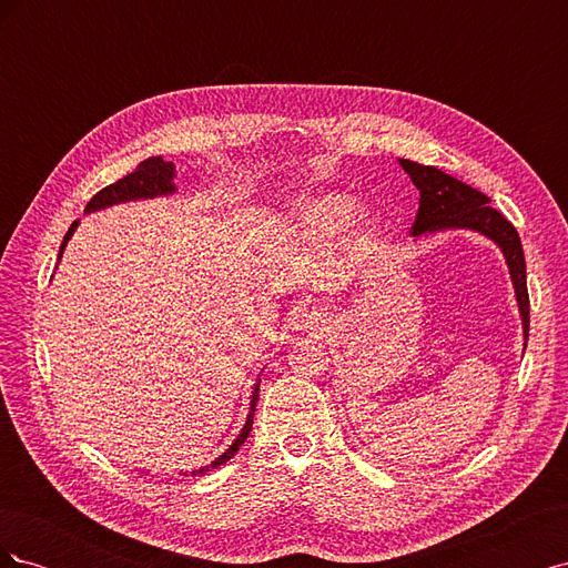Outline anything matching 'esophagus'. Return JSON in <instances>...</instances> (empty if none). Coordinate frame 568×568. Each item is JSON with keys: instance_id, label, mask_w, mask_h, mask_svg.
<instances>
[{"instance_id": "esophagus-1", "label": "esophagus", "mask_w": 568, "mask_h": 568, "mask_svg": "<svg viewBox=\"0 0 568 568\" xmlns=\"http://www.w3.org/2000/svg\"><path fill=\"white\" fill-rule=\"evenodd\" d=\"M332 317L326 315V311L317 303H303L298 307H294L291 313V324L294 329H303V332H313V334H322L324 329H329Z\"/></svg>"}]
</instances>
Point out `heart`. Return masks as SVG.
I'll return each instance as SVG.
<instances>
[{
    "mask_svg": "<svg viewBox=\"0 0 568 568\" xmlns=\"http://www.w3.org/2000/svg\"><path fill=\"white\" fill-rule=\"evenodd\" d=\"M355 213V201L348 194L341 192H324L307 196L296 203L291 213V232L296 234L298 242L324 246L332 244L348 227V222ZM369 220V213H363Z\"/></svg>",
    "mask_w": 568,
    "mask_h": 568,
    "instance_id": "b5f03b06",
    "label": "heart"
}]
</instances>
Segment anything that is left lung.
Instances as JSON below:
<instances>
[{
    "label": "left lung",
    "mask_w": 568,
    "mask_h": 568,
    "mask_svg": "<svg viewBox=\"0 0 568 568\" xmlns=\"http://www.w3.org/2000/svg\"><path fill=\"white\" fill-rule=\"evenodd\" d=\"M409 180L419 189V211L412 225V236H428L448 230H469L484 234L503 251L509 267V277L517 296L521 326H524V348L528 343V288H526V261L519 232L511 222L490 205V199L478 189L459 182L453 175H445L434 165H422L407 159H398Z\"/></svg>",
    "instance_id": "left-lung-1"
}]
</instances>
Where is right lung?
Wrapping results in <instances>:
<instances>
[{"label":"right lung","mask_w":568,"mask_h":568,"mask_svg":"<svg viewBox=\"0 0 568 568\" xmlns=\"http://www.w3.org/2000/svg\"><path fill=\"white\" fill-rule=\"evenodd\" d=\"M175 192H178V186H175V165L170 163V161H163L161 156H151L140 168H136L134 173H130L123 180H118V182L104 186L99 194H94L90 199V203H88V209H84V213H97V211H104V209H111V205L128 203V201H144V199H156V196H170V194H175ZM75 230H78V220L73 222L71 227H68V232L63 236V244L59 248V261H61V255L65 251V244L71 242V236H73ZM257 390H261V379H257L255 386H253L251 403H248V417H246V424L242 428V434H239L234 438V443L230 445V448L222 453L220 457H215L209 464V467H201V469L192 471V476L203 474V471H211V469L220 467V464H225L239 450V445H242L248 438L251 426H253V412H255V403H257ZM184 476H186V471H184Z\"/></svg>","instance_id":"right-lung-1"}]
</instances>
